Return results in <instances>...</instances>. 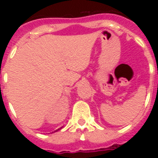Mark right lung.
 <instances>
[{
	"mask_svg": "<svg viewBox=\"0 0 158 158\" xmlns=\"http://www.w3.org/2000/svg\"><path fill=\"white\" fill-rule=\"evenodd\" d=\"M62 129V128H60V129H56V130H55V131H54V132H56V131H57V130H60V129ZM53 133V132H52Z\"/></svg>",
	"mask_w": 158,
	"mask_h": 158,
	"instance_id": "right-lung-1",
	"label": "right lung"
}]
</instances>
